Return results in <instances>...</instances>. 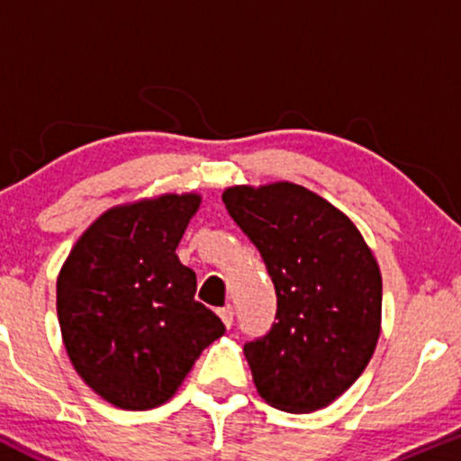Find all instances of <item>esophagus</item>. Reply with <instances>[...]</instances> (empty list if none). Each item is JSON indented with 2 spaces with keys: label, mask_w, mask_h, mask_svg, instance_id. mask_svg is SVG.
I'll return each mask as SVG.
<instances>
[{
  "label": "esophagus",
  "mask_w": 461,
  "mask_h": 461,
  "mask_svg": "<svg viewBox=\"0 0 461 461\" xmlns=\"http://www.w3.org/2000/svg\"><path fill=\"white\" fill-rule=\"evenodd\" d=\"M219 316H221V321H223V325L230 330L231 322H234V308H231V305H225V308L219 310Z\"/></svg>",
  "instance_id": "obj_1"
}]
</instances>
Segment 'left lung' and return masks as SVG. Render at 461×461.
Here are the masks:
<instances>
[{"mask_svg":"<svg viewBox=\"0 0 461 461\" xmlns=\"http://www.w3.org/2000/svg\"><path fill=\"white\" fill-rule=\"evenodd\" d=\"M223 203L277 293L271 331L247 342L258 394L293 414L327 407L364 373L382 333V273L345 212L293 182L231 186Z\"/></svg>","mask_w":461,"mask_h":461,"instance_id":"1","label":"left lung"}]
</instances>
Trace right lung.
Returning <instances> with one entry per match:
<instances>
[{
    "label": "right lung",
    "instance_id": "1",
    "mask_svg": "<svg viewBox=\"0 0 461 461\" xmlns=\"http://www.w3.org/2000/svg\"><path fill=\"white\" fill-rule=\"evenodd\" d=\"M201 205L167 193L110 208L79 236L56 282L62 342L84 384L121 410L167 403L225 333L194 299L176 249Z\"/></svg>",
    "mask_w": 461,
    "mask_h": 461
}]
</instances>
